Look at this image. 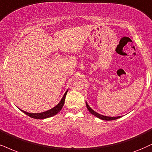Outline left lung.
<instances>
[{
	"label": "left lung",
	"mask_w": 152,
	"mask_h": 152,
	"mask_svg": "<svg viewBox=\"0 0 152 152\" xmlns=\"http://www.w3.org/2000/svg\"><path fill=\"white\" fill-rule=\"evenodd\" d=\"M86 107L88 110H89V112H90L91 114H93L94 115H95L97 118L101 119V120H116V119H118L120 117H107V116H104V115H100L98 114V113L95 112L94 110H92L90 107V106L88 105L87 103H86Z\"/></svg>",
	"instance_id": "8db88e82"
}]
</instances>
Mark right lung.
<instances>
[{
    "instance_id": "add662e5",
    "label": "right lung",
    "mask_w": 152,
    "mask_h": 152,
    "mask_svg": "<svg viewBox=\"0 0 152 152\" xmlns=\"http://www.w3.org/2000/svg\"><path fill=\"white\" fill-rule=\"evenodd\" d=\"M67 92L68 91H66V92L65 93L64 95L63 98L61 100V101L58 103V105H56L55 107H53L52 109L46 111V112H43V113H27L25 111L22 110L24 113L27 115L30 116V118H34V119H45L47 118H50V117H52L55 115L57 114V113L61 110L62 107H63L64 104V101H65V98L66 96Z\"/></svg>"
}]
</instances>
